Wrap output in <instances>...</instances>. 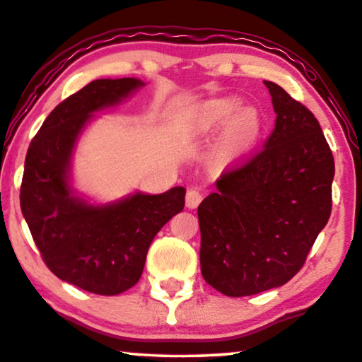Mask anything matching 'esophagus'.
<instances>
[{
    "label": "esophagus",
    "mask_w": 362,
    "mask_h": 362,
    "mask_svg": "<svg viewBox=\"0 0 362 362\" xmlns=\"http://www.w3.org/2000/svg\"><path fill=\"white\" fill-rule=\"evenodd\" d=\"M202 200H203L202 192L195 190V188H190V190L187 192L185 203H187V206L190 208V210H193V208H197L198 205H200V202H202Z\"/></svg>",
    "instance_id": "esophagus-1"
}]
</instances>
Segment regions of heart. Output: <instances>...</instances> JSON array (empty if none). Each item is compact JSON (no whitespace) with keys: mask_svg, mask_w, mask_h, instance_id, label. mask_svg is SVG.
Returning a JSON list of instances; mask_svg holds the SVG:
<instances>
[{"mask_svg":"<svg viewBox=\"0 0 362 362\" xmlns=\"http://www.w3.org/2000/svg\"><path fill=\"white\" fill-rule=\"evenodd\" d=\"M241 108V100L236 96H223L208 101L200 113L202 124L213 128L230 119L226 128L228 142L236 149H247L257 141L261 132V119L252 108Z\"/></svg>","mask_w":362,"mask_h":362,"instance_id":"1","label":"heart"}]
</instances>
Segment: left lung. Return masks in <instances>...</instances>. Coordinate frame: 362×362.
I'll list each match as a JSON object with an SVG mask.
<instances>
[{"label":"left lung","instance_id":"8db88e82","mask_svg":"<svg viewBox=\"0 0 362 362\" xmlns=\"http://www.w3.org/2000/svg\"><path fill=\"white\" fill-rule=\"evenodd\" d=\"M264 85L276 129L198 206L202 276L228 297L287 284L332 213L334 160L318 119L282 86Z\"/></svg>","mask_w":362,"mask_h":362}]
</instances>
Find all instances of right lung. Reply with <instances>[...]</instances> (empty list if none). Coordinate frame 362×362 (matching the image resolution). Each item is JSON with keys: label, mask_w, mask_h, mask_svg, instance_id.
Wrapping results in <instances>:
<instances>
[{"label": "right lung", "mask_w": 362, "mask_h": 362, "mask_svg": "<svg viewBox=\"0 0 362 362\" xmlns=\"http://www.w3.org/2000/svg\"><path fill=\"white\" fill-rule=\"evenodd\" d=\"M139 78H100L69 96L30 142L21 210L35 246L60 281L86 292L118 295L139 281L152 239L183 210L185 188L132 192L98 203L74 187V154L100 111L128 100Z\"/></svg>", "instance_id": "1"}]
</instances>
